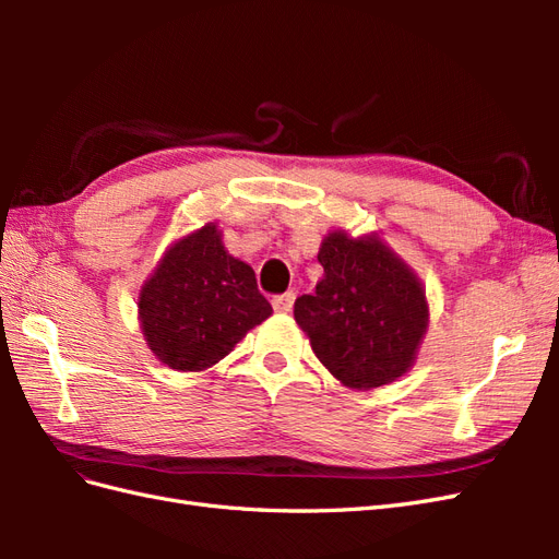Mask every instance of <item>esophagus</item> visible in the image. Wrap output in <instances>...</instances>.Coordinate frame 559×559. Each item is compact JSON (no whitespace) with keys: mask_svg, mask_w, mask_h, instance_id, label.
Instances as JSON below:
<instances>
[{"mask_svg":"<svg viewBox=\"0 0 559 559\" xmlns=\"http://www.w3.org/2000/svg\"><path fill=\"white\" fill-rule=\"evenodd\" d=\"M294 300H296V294L286 292V294L273 298V308H275V312H280V314H289L292 308H294Z\"/></svg>","mask_w":559,"mask_h":559,"instance_id":"34e87169","label":"esophagus"}]
</instances>
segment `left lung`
<instances>
[{
    "instance_id": "left-lung-1",
    "label": "left lung",
    "mask_w": 559,
    "mask_h": 559,
    "mask_svg": "<svg viewBox=\"0 0 559 559\" xmlns=\"http://www.w3.org/2000/svg\"><path fill=\"white\" fill-rule=\"evenodd\" d=\"M324 277L294 302L317 359L349 389L368 392L413 368L429 329V300L415 270L378 233L324 235Z\"/></svg>"
}]
</instances>
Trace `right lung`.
I'll use <instances>...</instances> for the list:
<instances>
[{"label": "right lung", "instance_id": "1", "mask_svg": "<svg viewBox=\"0 0 559 559\" xmlns=\"http://www.w3.org/2000/svg\"><path fill=\"white\" fill-rule=\"evenodd\" d=\"M273 314L249 263L230 257L216 222L165 249L138 296V319L154 357L200 373L222 361Z\"/></svg>", "mask_w": 559, "mask_h": 559}]
</instances>
